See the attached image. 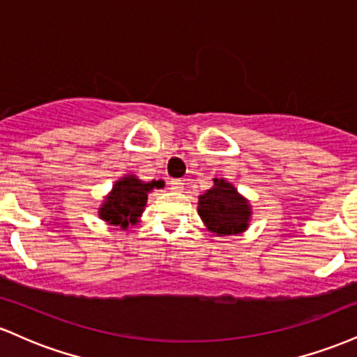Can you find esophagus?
<instances>
[{"label":"esophagus","instance_id":"34e87169","mask_svg":"<svg viewBox=\"0 0 357 357\" xmlns=\"http://www.w3.org/2000/svg\"><path fill=\"white\" fill-rule=\"evenodd\" d=\"M183 181L181 179H171L169 181V186H171V190L173 191H181L183 190Z\"/></svg>","mask_w":357,"mask_h":357}]
</instances>
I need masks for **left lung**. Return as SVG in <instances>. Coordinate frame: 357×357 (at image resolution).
I'll return each instance as SVG.
<instances>
[{"label":"left lung","instance_id":"left-lung-1","mask_svg":"<svg viewBox=\"0 0 357 357\" xmlns=\"http://www.w3.org/2000/svg\"><path fill=\"white\" fill-rule=\"evenodd\" d=\"M198 213L218 235H236L248 225L250 206L230 183L215 179V186L199 196Z\"/></svg>","mask_w":357,"mask_h":357}]
</instances>
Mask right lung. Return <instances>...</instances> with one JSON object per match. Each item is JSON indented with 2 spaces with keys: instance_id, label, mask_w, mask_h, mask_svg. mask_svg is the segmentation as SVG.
Returning a JSON list of instances; mask_svg holds the SVG:
<instances>
[{
  "instance_id": "add662e5",
  "label": "right lung",
  "mask_w": 357,
  "mask_h": 357,
  "mask_svg": "<svg viewBox=\"0 0 357 357\" xmlns=\"http://www.w3.org/2000/svg\"><path fill=\"white\" fill-rule=\"evenodd\" d=\"M162 181L142 183L134 176H127L121 181L114 184V190L110 192L107 202L100 208L102 220L109 221L112 225H121L127 228L136 223L137 216L144 210L147 202V192L153 188H161Z\"/></svg>"
}]
</instances>
